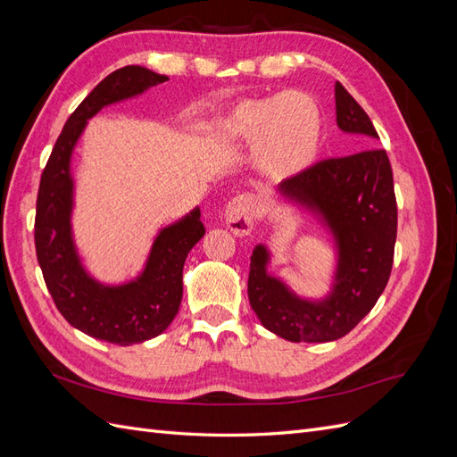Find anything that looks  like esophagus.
Instances as JSON below:
<instances>
[{
    "instance_id": "obj_1",
    "label": "esophagus",
    "mask_w": 457,
    "mask_h": 457,
    "mask_svg": "<svg viewBox=\"0 0 457 457\" xmlns=\"http://www.w3.org/2000/svg\"><path fill=\"white\" fill-rule=\"evenodd\" d=\"M225 219L228 228L238 234V237H247L257 223V202L252 195H240L232 198L225 207Z\"/></svg>"
}]
</instances>
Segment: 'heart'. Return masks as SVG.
Listing matches in <instances>:
<instances>
[{"mask_svg": "<svg viewBox=\"0 0 457 457\" xmlns=\"http://www.w3.org/2000/svg\"><path fill=\"white\" fill-rule=\"evenodd\" d=\"M219 131L230 141H257L262 171L287 179L314 162L322 141V114L311 95L289 91L237 104L220 120Z\"/></svg>", "mask_w": 457, "mask_h": 457, "instance_id": "obj_1", "label": "heart"}]
</instances>
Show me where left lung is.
<instances>
[{"label": "left lung", "instance_id": "left-lung-1", "mask_svg": "<svg viewBox=\"0 0 457 457\" xmlns=\"http://www.w3.org/2000/svg\"><path fill=\"white\" fill-rule=\"evenodd\" d=\"M336 120L341 131L379 139L371 120L339 81ZM278 192L314 215L334 234L337 270L326 299L297 297L267 272L269 252L257 245L252 255L247 297L261 324L294 343L336 341L373 309L389 282L396 242V198L393 170L383 148L328 158L286 179Z\"/></svg>", "mask_w": 457, "mask_h": 457}]
</instances>
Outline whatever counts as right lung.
<instances>
[{"label":"right lung","mask_w":457,"mask_h":457,"mask_svg":"<svg viewBox=\"0 0 457 457\" xmlns=\"http://www.w3.org/2000/svg\"><path fill=\"white\" fill-rule=\"evenodd\" d=\"M163 81L168 76L133 64L108 74L64 123L37 190L36 255L54 305L76 329L121 347L156 337L171 324L183 299L185 259L205 228L196 207L160 230L135 280L121 286L96 282L81 265L72 238L71 160L89 118L108 104L131 99Z\"/></svg>","instance_id":"1"}]
</instances>
